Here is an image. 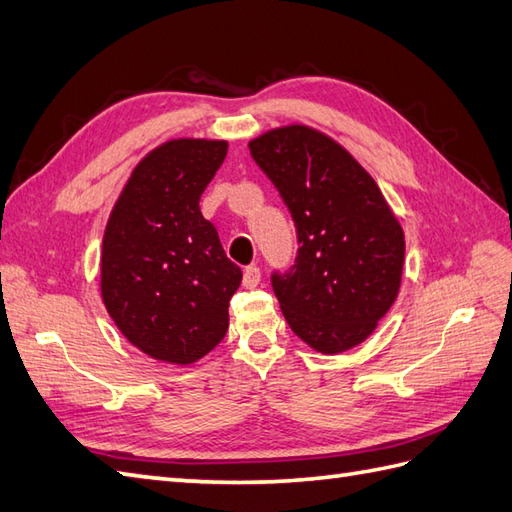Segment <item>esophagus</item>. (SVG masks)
I'll return each mask as SVG.
<instances>
[{"instance_id":"obj_1","label":"esophagus","mask_w":512,"mask_h":512,"mask_svg":"<svg viewBox=\"0 0 512 512\" xmlns=\"http://www.w3.org/2000/svg\"><path fill=\"white\" fill-rule=\"evenodd\" d=\"M260 282V269L258 267H245L243 271V286L245 289H254V286H258Z\"/></svg>"}]
</instances>
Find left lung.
<instances>
[{
  "label": "left lung",
  "instance_id": "1",
  "mask_svg": "<svg viewBox=\"0 0 512 512\" xmlns=\"http://www.w3.org/2000/svg\"><path fill=\"white\" fill-rule=\"evenodd\" d=\"M297 230V258L271 284L306 345L341 354L363 343L397 299L404 230L363 165L323 132L293 123L249 141Z\"/></svg>",
  "mask_w": 512,
  "mask_h": 512
}]
</instances>
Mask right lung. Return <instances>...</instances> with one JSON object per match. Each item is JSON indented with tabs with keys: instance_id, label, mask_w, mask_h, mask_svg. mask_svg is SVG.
I'll use <instances>...</instances> for the list:
<instances>
[{
	"instance_id": "right-lung-1",
	"label": "right lung",
	"mask_w": 512,
	"mask_h": 512,
	"mask_svg": "<svg viewBox=\"0 0 512 512\" xmlns=\"http://www.w3.org/2000/svg\"><path fill=\"white\" fill-rule=\"evenodd\" d=\"M228 141L173 139L134 167L102 243V299L126 339L147 356L191 365L228 332L243 280L199 210Z\"/></svg>"
}]
</instances>
